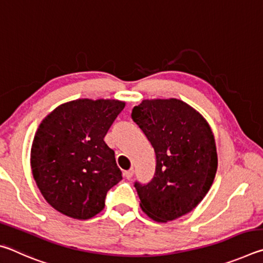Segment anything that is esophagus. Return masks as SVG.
Instances as JSON below:
<instances>
[{
    "instance_id": "esophagus-1",
    "label": "esophagus",
    "mask_w": 263,
    "mask_h": 263,
    "mask_svg": "<svg viewBox=\"0 0 263 263\" xmlns=\"http://www.w3.org/2000/svg\"><path fill=\"white\" fill-rule=\"evenodd\" d=\"M124 175H125L126 179L130 180V179H132V177H133V175H135V171H133L132 168L128 169V171H126L125 173H124Z\"/></svg>"
}]
</instances>
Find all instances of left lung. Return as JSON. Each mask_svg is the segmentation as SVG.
<instances>
[{"instance_id":"obj_1","label":"left lung","mask_w":263,"mask_h":263,"mask_svg":"<svg viewBox=\"0 0 263 263\" xmlns=\"http://www.w3.org/2000/svg\"><path fill=\"white\" fill-rule=\"evenodd\" d=\"M131 117L157 158L152 181L135 183L141 210L158 222L186 215L205 197L216 176L218 158L210 125L176 99L144 100Z\"/></svg>"}]
</instances>
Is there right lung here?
Returning a JSON list of instances; mask_svg holds the SVG:
<instances>
[{"instance_id":"add662e5","label":"right lung","mask_w":263,"mask_h":263,"mask_svg":"<svg viewBox=\"0 0 263 263\" xmlns=\"http://www.w3.org/2000/svg\"><path fill=\"white\" fill-rule=\"evenodd\" d=\"M125 102L81 99L48 114L35 132L31 169L44 198L74 219L104 209L106 193L122 180L104 137Z\"/></svg>"}]
</instances>
